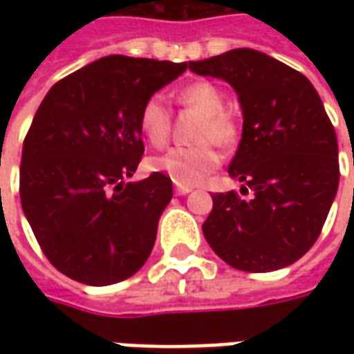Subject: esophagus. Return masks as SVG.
Wrapping results in <instances>:
<instances>
[{"instance_id": "obj_1", "label": "esophagus", "mask_w": 354, "mask_h": 354, "mask_svg": "<svg viewBox=\"0 0 354 354\" xmlns=\"http://www.w3.org/2000/svg\"><path fill=\"white\" fill-rule=\"evenodd\" d=\"M193 187H189V185H182V184H176V187H174V193L176 195H187V193H192Z\"/></svg>"}]
</instances>
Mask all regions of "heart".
<instances>
[{
	"instance_id": "obj_1",
	"label": "heart",
	"mask_w": 354,
	"mask_h": 354,
	"mask_svg": "<svg viewBox=\"0 0 354 354\" xmlns=\"http://www.w3.org/2000/svg\"><path fill=\"white\" fill-rule=\"evenodd\" d=\"M178 104L203 115L199 129V140H214L223 147L237 142L239 127L235 119L223 111L225 100L220 88L208 83L197 81L176 93ZM140 131L153 147H161L170 134V111L161 96H151L140 109ZM222 157L212 142H201L189 147H170L165 153L149 159V167L161 172L182 185H195L218 169Z\"/></svg>"
}]
</instances>
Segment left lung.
Returning <instances> with one entry per match:
<instances>
[{"instance_id":"obj_1","label":"left lung","mask_w":354,"mask_h":354,"mask_svg":"<svg viewBox=\"0 0 354 354\" xmlns=\"http://www.w3.org/2000/svg\"><path fill=\"white\" fill-rule=\"evenodd\" d=\"M189 70L230 83L243 109L227 172L250 197L212 195L207 243L248 273L292 266L319 239L339 184L337 140L319 93L304 73L254 49L189 62Z\"/></svg>"}]
</instances>
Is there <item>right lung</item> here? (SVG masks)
Instances as JSON below:
<instances>
[{
    "mask_svg": "<svg viewBox=\"0 0 354 354\" xmlns=\"http://www.w3.org/2000/svg\"><path fill=\"white\" fill-rule=\"evenodd\" d=\"M187 70L169 60L104 57L55 83L22 146L20 203L47 260L88 286L146 263L172 182H129L144 153L140 109Z\"/></svg>",
    "mask_w": 354,
    "mask_h": 354,
    "instance_id": "1",
    "label": "right lung"
}]
</instances>
